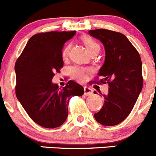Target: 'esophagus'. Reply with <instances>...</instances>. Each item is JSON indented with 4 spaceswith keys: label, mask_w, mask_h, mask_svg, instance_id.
<instances>
[{
    "label": "esophagus",
    "mask_w": 156,
    "mask_h": 156,
    "mask_svg": "<svg viewBox=\"0 0 156 156\" xmlns=\"http://www.w3.org/2000/svg\"><path fill=\"white\" fill-rule=\"evenodd\" d=\"M83 89H84L85 96H90V95L93 94V90L91 89V88L88 87H83Z\"/></svg>",
    "instance_id": "obj_1"
}]
</instances>
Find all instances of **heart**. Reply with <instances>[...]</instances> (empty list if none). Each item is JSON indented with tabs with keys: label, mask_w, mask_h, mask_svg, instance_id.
<instances>
[{
	"label": "heart",
	"mask_w": 156,
	"mask_h": 156,
	"mask_svg": "<svg viewBox=\"0 0 156 156\" xmlns=\"http://www.w3.org/2000/svg\"><path fill=\"white\" fill-rule=\"evenodd\" d=\"M81 41H82L83 45H85V47H86L87 49L88 50V51L90 52V54L93 51H96L100 50V46L99 44H98L97 42H96L93 38H91L90 37H88V36H83V37H81ZM69 47H66V48H65L64 50H63V54H62L63 58H66V57H67ZM70 73H71V76L73 79H75L76 81H80V82H83V81H86L87 69H86L85 68L80 66L73 67V68H72Z\"/></svg>",
	"instance_id": "heart-1"
}]
</instances>
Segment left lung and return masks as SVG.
<instances>
[{"instance_id":"left-lung-1","label":"left lung","mask_w":156,"mask_h":156,"mask_svg":"<svg viewBox=\"0 0 156 156\" xmlns=\"http://www.w3.org/2000/svg\"><path fill=\"white\" fill-rule=\"evenodd\" d=\"M88 33L104 45L105 57L99 75L103 77L100 83H107L109 86L108 94L101 95L104 105L94 117L103 126L117 125L129 116L142 90L141 59L122 34L105 29Z\"/></svg>"}]
</instances>
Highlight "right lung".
Masks as SVG:
<instances>
[{
    "mask_svg": "<svg viewBox=\"0 0 156 156\" xmlns=\"http://www.w3.org/2000/svg\"><path fill=\"white\" fill-rule=\"evenodd\" d=\"M76 31H51L31 37L15 65L16 94L36 123L54 129L65 122L68 105L74 96L83 94V87L69 81L63 88L51 82L55 72L63 66L62 49Z\"/></svg>",
    "mask_w": 156,
    "mask_h": 156,
    "instance_id": "1",
    "label": "right lung"
}]
</instances>
